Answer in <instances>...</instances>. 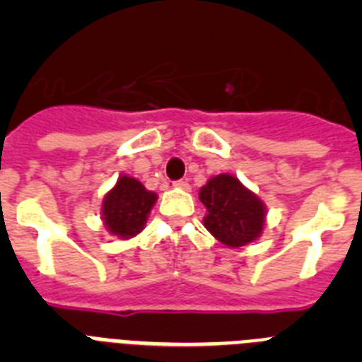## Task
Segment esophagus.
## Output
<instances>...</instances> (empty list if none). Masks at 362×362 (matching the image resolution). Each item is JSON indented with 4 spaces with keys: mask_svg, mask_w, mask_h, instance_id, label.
Returning a JSON list of instances; mask_svg holds the SVG:
<instances>
[{
    "mask_svg": "<svg viewBox=\"0 0 362 362\" xmlns=\"http://www.w3.org/2000/svg\"><path fill=\"white\" fill-rule=\"evenodd\" d=\"M174 187H175V188H181V190H187V192L190 190V185H188L187 181H183V179H181V181H175Z\"/></svg>",
    "mask_w": 362,
    "mask_h": 362,
    "instance_id": "34e87169",
    "label": "esophagus"
}]
</instances>
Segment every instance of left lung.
<instances>
[{"instance_id": "obj_1", "label": "left lung", "mask_w": 362, "mask_h": 362, "mask_svg": "<svg viewBox=\"0 0 362 362\" xmlns=\"http://www.w3.org/2000/svg\"><path fill=\"white\" fill-rule=\"evenodd\" d=\"M199 199L206 209L204 228L228 248L246 246L263 233L267 206L238 177L214 175L201 187Z\"/></svg>"}]
</instances>
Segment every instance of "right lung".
<instances>
[{
    "mask_svg": "<svg viewBox=\"0 0 362 362\" xmlns=\"http://www.w3.org/2000/svg\"><path fill=\"white\" fill-rule=\"evenodd\" d=\"M158 194L143 187L141 181L123 174L107 192L101 203V219L108 233L121 239L136 238L145 228Z\"/></svg>",
    "mask_w": 362,
    "mask_h": 362,
    "instance_id": "right-lung-1",
    "label": "right lung"
}]
</instances>
